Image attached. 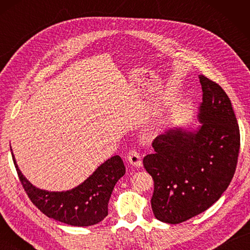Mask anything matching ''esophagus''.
Masks as SVG:
<instances>
[{"mask_svg": "<svg viewBox=\"0 0 250 250\" xmlns=\"http://www.w3.org/2000/svg\"><path fill=\"white\" fill-rule=\"evenodd\" d=\"M126 159H128L129 163L131 164L132 167H141L142 166V160L140 157V153L137 152L135 149H131L126 156Z\"/></svg>", "mask_w": 250, "mask_h": 250, "instance_id": "1", "label": "esophagus"}]
</instances>
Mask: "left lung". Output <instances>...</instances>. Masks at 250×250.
I'll return each mask as SVG.
<instances>
[{
    "mask_svg": "<svg viewBox=\"0 0 250 250\" xmlns=\"http://www.w3.org/2000/svg\"><path fill=\"white\" fill-rule=\"evenodd\" d=\"M199 125L173 126L152 142L143 163L155 190L158 220L176 225L203 213L220 199L235 173L240 129L231 101L218 83L199 75Z\"/></svg>",
    "mask_w": 250,
    "mask_h": 250,
    "instance_id": "8db88e82",
    "label": "left lung"
}]
</instances>
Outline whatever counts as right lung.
Here are the masks:
<instances>
[{
  "mask_svg": "<svg viewBox=\"0 0 250 250\" xmlns=\"http://www.w3.org/2000/svg\"><path fill=\"white\" fill-rule=\"evenodd\" d=\"M12 155L20 182L32 203L49 218L75 227L97 225L108 215L111 192L116 183L125 174L124 161L119 156H114L77 187L66 191H48L32 185L21 173L13 150Z\"/></svg>",
  "mask_w": 250,
  "mask_h": 250,
  "instance_id": "add662e5",
  "label": "right lung"
}]
</instances>
